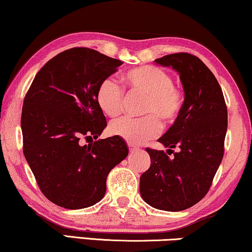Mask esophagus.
Masks as SVG:
<instances>
[{"label": "esophagus", "instance_id": "1", "mask_svg": "<svg viewBox=\"0 0 252 252\" xmlns=\"http://www.w3.org/2000/svg\"><path fill=\"white\" fill-rule=\"evenodd\" d=\"M128 148H129V151L130 152H133V151H137V146H135L133 144H131V143H128Z\"/></svg>", "mask_w": 252, "mask_h": 252}]
</instances>
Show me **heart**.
Listing matches in <instances>:
<instances>
[{
    "label": "heart",
    "instance_id": "obj_1",
    "mask_svg": "<svg viewBox=\"0 0 252 252\" xmlns=\"http://www.w3.org/2000/svg\"><path fill=\"white\" fill-rule=\"evenodd\" d=\"M129 94L146 96L143 119H123L114 121L109 130L132 144H139L155 138L161 129L159 117L165 124L176 122L184 107V94L173 85L172 76L157 66L145 65L130 69L123 76ZM96 103L107 116L115 117L123 110L124 91L116 80L107 78L96 89Z\"/></svg>",
    "mask_w": 252,
    "mask_h": 252
}]
</instances>
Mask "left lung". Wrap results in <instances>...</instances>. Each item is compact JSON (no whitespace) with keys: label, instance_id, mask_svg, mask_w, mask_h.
Here are the masks:
<instances>
[{"label":"left lung","instance_id":"1","mask_svg":"<svg viewBox=\"0 0 252 252\" xmlns=\"http://www.w3.org/2000/svg\"><path fill=\"white\" fill-rule=\"evenodd\" d=\"M155 62L179 73L185 100L179 117L158 139L174 157L146 149L151 165L141 176L139 192L154 208L180 212L199 202L211 189L223 158L227 106L214 74L197 57L180 52Z\"/></svg>","mask_w":252,"mask_h":252}]
</instances>
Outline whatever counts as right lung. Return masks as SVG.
Listing matches in <instances>:
<instances>
[{"instance_id": "1", "label": "right lung", "mask_w": 252, "mask_h": 252, "mask_svg": "<svg viewBox=\"0 0 252 252\" xmlns=\"http://www.w3.org/2000/svg\"><path fill=\"white\" fill-rule=\"evenodd\" d=\"M122 65L87 47L49 60L25 95L21 126L23 152L41 193L67 209L100 201L107 177L129 154L120 137L96 139L107 126L96 103L100 82ZM81 138L91 139L81 146Z\"/></svg>"}]
</instances>
